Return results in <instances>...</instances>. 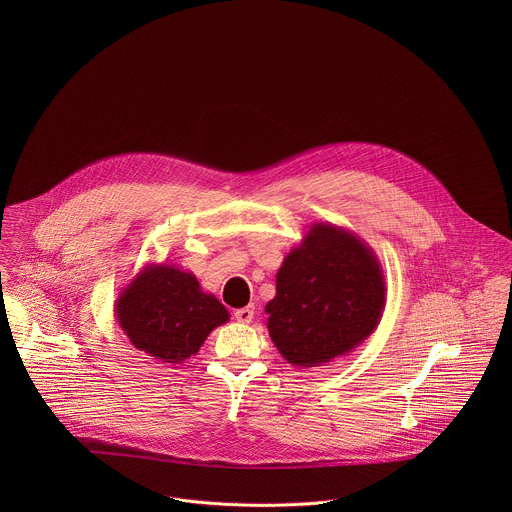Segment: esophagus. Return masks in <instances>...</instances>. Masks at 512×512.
<instances>
[{"label":"esophagus","mask_w":512,"mask_h":512,"mask_svg":"<svg viewBox=\"0 0 512 512\" xmlns=\"http://www.w3.org/2000/svg\"><path fill=\"white\" fill-rule=\"evenodd\" d=\"M234 317H236V321H240V323H250V321L254 319V307H252V305H246V307H242V309H236V311H234Z\"/></svg>","instance_id":"34e87169"}]
</instances>
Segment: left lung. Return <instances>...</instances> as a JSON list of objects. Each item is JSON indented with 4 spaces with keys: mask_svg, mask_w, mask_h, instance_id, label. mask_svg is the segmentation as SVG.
Listing matches in <instances>:
<instances>
[{
    "mask_svg": "<svg viewBox=\"0 0 512 512\" xmlns=\"http://www.w3.org/2000/svg\"><path fill=\"white\" fill-rule=\"evenodd\" d=\"M386 305L384 270L355 232L313 222L276 274L264 307L280 355L297 368L353 353L378 327Z\"/></svg>",
    "mask_w": 512,
    "mask_h": 512,
    "instance_id": "obj_1",
    "label": "left lung"
}]
</instances>
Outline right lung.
<instances>
[{
  "mask_svg": "<svg viewBox=\"0 0 512 512\" xmlns=\"http://www.w3.org/2000/svg\"><path fill=\"white\" fill-rule=\"evenodd\" d=\"M114 315L130 343L149 357L181 365L197 355L230 315L193 272L175 264H146L118 293Z\"/></svg>",
  "mask_w": 512,
  "mask_h": 512,
  "instance_id": "add662e5",
  "label": "right lung"
}]
</instances>
